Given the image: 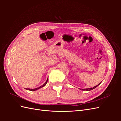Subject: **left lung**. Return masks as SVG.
Instances as JSON below:
<instances>
[{"label":"left lung","instance_id":"obj_1","mask_svg":"<svg viewBox=\"0 0 121 121\" xmlns=\"http://www.w3.org/2000/svg\"><path fill=\"white\" fill-rule=\"evenodd\" d=\"M99 84H100V83L98 85H96V86H94V87H93V88H86V89H81V90H87V91H90V90H92V89H94V88H96L97 86H98L99 85Z\"/></svg>","mask_w":121,"mask_h":121}]
</instances>
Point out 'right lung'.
Wrapping results in <instances>:
<instances>
[{
	"label": "right lung",
	"instance_id": "add662e5",
	"mask_svg": "<svg viewBox=\"0 0 121 121\" xmlns=\"http://www.w3.org/2000/svg\"><path fill=\"white\" fill-rule=\"evenodd\" d=\"M47 81H48V79H47V80H46V81L45 82V83L43 84V85H42L41 86H40L39 87H38V88H35V89H29V88H26V89H27V90H30V91H35V90H37V89H39V88H42V87H44V86H45L46 85V84H47Z\"/></svg>",
	"mask_w": 121,
	"mask_h": 121
}]
</instances>
